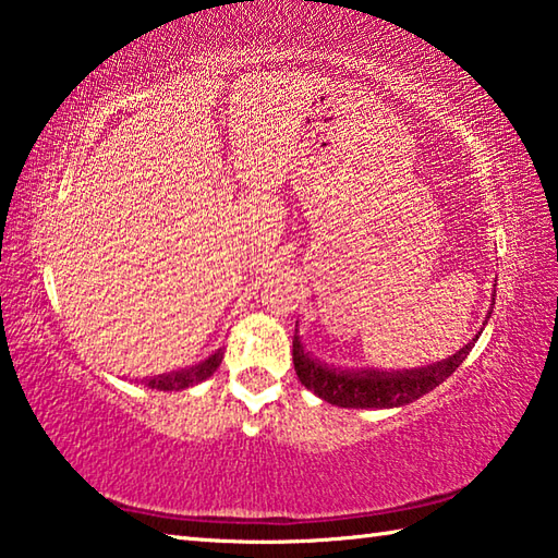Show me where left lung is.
<instances>
[{
  "mask_svg": "<svg viewBox=\"0 0 558 558\" xmlns=\"http://www.w3.org/2000/svg\"><path fill=\"white\" fill-rule=\"evenodd\" d=\"M478 338V335H476ZM474 338V342H476ZM474 342L449 356L445 362L423 366L413 372H340L330 369L320 362L311 360L303 352L299 335H293V366L301 384L313 391L323 401L340 408H398L417 401L437 388L457 372V366L466 360Z\"/></svg>",
  "mask_w": 558,
  "mask_h": 558,
  "instance_id": "8db88e82",
  "label": "left lung"
}]
</instances>
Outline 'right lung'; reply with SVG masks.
<instances>
[{
	"instance_id": "right-lung-1",
	"label": "right lung",
	"mask_w": 558,
	"mask_h": 558,
	"mask_svg": "<svg viewBox=\"0 0 558 558\" xmlns=\"http://www.w3.org/2000/svg\"><path fill=\"white\" fill-rule=\"evenodd\" d=\"M220 360H223V352H216L208 356L206 362L192 366V369H184V372H172V374H160V376H153V378H143V384L148 388H157V391H182V388H189L194 384H202L206 381L208 376H214V372L218 369Z\"/></svg>"
}]
</instances>
